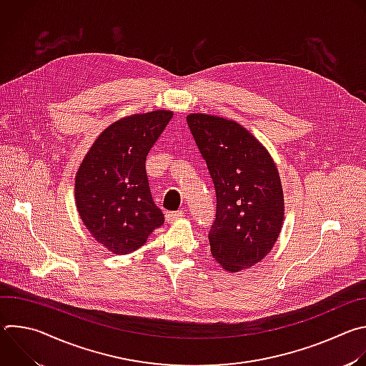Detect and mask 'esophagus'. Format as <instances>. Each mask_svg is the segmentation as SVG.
Wrapping results in <instances>:
<instances>
[{"label": "esophagus", "instance_id": "1", "mask_svg": "<svg viewBox=\"0 0 366 366\" xmlns=\"http://www.w3.org/2000/svg\"><path fill=\"white\" fill-rule=\"evenodd\" d=\"M182 216H184L182 212H167L165 213V219L168 223H174V222L179 220Z\"/></svg>", "mask_w": 366, "mask_h": 366}]
</instances>
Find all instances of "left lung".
I'll return each mask as SVG.
<instances>
[{
    "label": "left lung",
    "instance_id": "1",
    "mask_svg": "<svg viewBox=\"0 0 366 366\" xmlns=\"http://www.w3.org/2000/svg\"><path fill=\"white\" fill-rule=\"evenodd\" d=\"M187 122L207 162L217 195L208 233L212 253L229 272L260 262L274 247L284 222V192L268 150L233 120L204 113Z\"/></svg>",
    "mask_w": 366,
    "mask_h": 366
}]
</instances>
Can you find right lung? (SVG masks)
I'll return each mask as SVG.
<instances>
[{
    "label": "right lung",
    "instance_id": "obj_1",
    "mask_svg": "<svg viewBox=\"0 0 366 366\" xmlns=\"http://www.w3.org/2000/svg\"><path fill=\"white\" fill-rule=\"evenodd\" d=\"M172 116L156 110L114 122L95 139L76 172L81 220L114 254L139 249L165 222L152 199L144 164Z\"/></svg>",
    "mask_w": 366,
    "mask_h": 366
}]
</instances>
